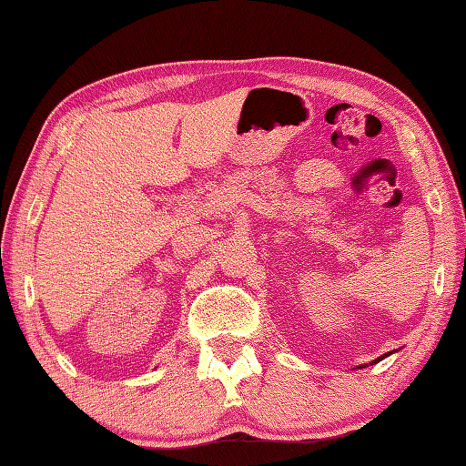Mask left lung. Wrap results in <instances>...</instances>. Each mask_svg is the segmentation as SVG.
I'll list each match as a JSON object with an SVG mask.
<instances>
[{
    "instance_id": "obj_1",
    "label": "left lung",
    "mask_w": 466,
    "mask_h": 466,
    "mask_svg": "<svg viewBox=\"0 0 466 466\" xmlns=\"http://www.w3.org/2000/svg\"><path fill=\"white\" fill-rule=\"evenodd\" d=\"M392 353V351H390ZM390 353H384V356H380V358H376L374 361H372V364H376V361H380V360H384V358H389L390 356ZM360 368H366V366H360Z\"/></svg>"
}]
</instances>
